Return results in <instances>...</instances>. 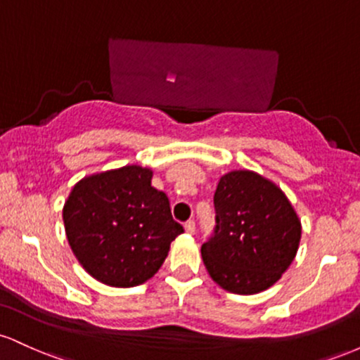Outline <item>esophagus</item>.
Masks as SVG:
<instances>
[{
    "label": "esophagus",
    "mask_w": 360,
    "mask_h": 360,
    "mask_svg": "<svg viewBox=\"0 0 360 360\" xmlns=\"http://www.w3.org/2000/svg\"><path fill=\"white\" fill-rule=\"evenodd\" d=\"M184 230H186V233L193 235L194 230H196V225H194V221H193V220L186 221V223H184Z\"/></svg>",
    "instance_id": "esophagus-1"
}]
</instances>
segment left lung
Here are the masks:
<instances>
[{
	"label": "left lung",
	"mask_w": 360,
	"mask_h": 360,
	"mask_svg": "<svg viewBox=\"0 0 360 360\" xmlns=\"http://www.w3.org/2000/svg\"><path fill=\"white\" fill-rule=\"evenodd\" d=\"M217 226L201 245L208 274L235 295L278 283L296 257L301 221L279 186L254 171H232L214 191Z\"/></svg>",
	"instance_id": "1"
}]
</instances>
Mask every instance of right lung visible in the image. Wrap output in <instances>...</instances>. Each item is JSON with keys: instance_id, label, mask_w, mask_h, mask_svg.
Returning a JSON list of instances; mask_svg holds the SVG:
<instances>
[{"instance_id": "right-lung-1", "label": "right lung", "mask_w": 360, "mask_h": 360, "mask_svg": "<svg viewBox=\"0 0 360 360\" xmlns=\"http://www.w3.org/2000/svg\"><path fill=\"white\" fill-rule=\"evenodd\" d=\"M148 167L125 166L86 176L62 210L68 242L94 279L131 288L150 279L184 232Z\"/></svg>"}]
</instances>
